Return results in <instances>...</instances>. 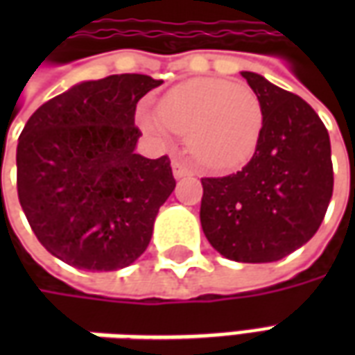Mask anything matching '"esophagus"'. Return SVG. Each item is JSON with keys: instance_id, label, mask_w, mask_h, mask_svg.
<instances>
[{"instance_id": "34e87169", "label": "esophagus", "mask_w": 355, "mask_h": 355, "mask_svg": "<svg viewBox=\"0 0 355 355\" xmlns=\"http://www.w3.org/2000/svg\"><path fill=\"white\" fill-rule=\"evenodd\" d=\"M173 175H175V178L188 177V175H192V169L188 165H184L180 159H173Z\"/></svg>"}]
</instances>
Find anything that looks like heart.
Segmentation results:
<instances>
[{"mask_svg":"<svg viewBox=\"0 0 355 355\" xmlns=\"http://www.w3.org/2000/svg\"><path fill=\"white\" fill-rule=\"evenodd\" d=\"M140 125L167 142L188 135V150L200 167L226 173L243 167L259 146L264 112L249 87L228 80H193L173 89L157 112L140 110Z\"/></svg>","mask_w":355,"mask_h":355,"instance_id":"obj_1","label":"heart"}]
</instances>
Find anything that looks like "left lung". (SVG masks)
I'll list each match as a JSON object with an SVG mask.
<instances>
[{
  "label": "left lung",
  "mask_w": 355,
  "mask_h": 355,
  "mask_svg": "<svg viewBox=\"0 0 355 355\" xmlns=\"http://www.w3.org/2000/svg\"><path fill=\"white\" fill-rule=\"evenodd\" d=\"M264 123L251 162L226 177L201 178L200 220L209 243L236 262H274L320 228L333 196L329 132L306 101L253 72Z\"/></svg>",
  "instance_id": "left-lung-1"
}]
</instances>
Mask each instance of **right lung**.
I'll use <instances>...</instances> for the list:
<instances>
[{"label":"right lung","mask_w":355,"mask_h":355,"mask_svg":"<svg viewBox=\"0 0 355 355\" xmlns=\"http://www.w3.org/2000/svg\"><path fill=\"white\" fill-rule=\"evenodd\" d=\"M163 81H83L35 110L19 137L17 190L35 238L70 266L110 272L146 251L175 190L171 159L135 154L137 102Z\"/></svg>","instance_id":"add662e5"}]
</instances>
